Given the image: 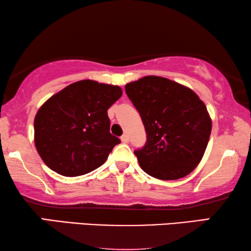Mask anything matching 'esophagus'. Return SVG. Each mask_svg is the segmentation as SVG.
<instances>
[{
  "label": "esophagus",
  "mask_w": 251,
  "mask_h": 251,
  "mask_svg": "<svg viewBox=\"0 0 251 251\" xmlns=\"http://www.w3.org/2000/svg\"><path fill=\"white\" fill-rule=\"evenodd\" d=\"M121 140L123 143H128V136H127V134L123 135V136L121 137Z\"/></svg>",
  "instance_id": "esophagus-1"
}]
</instances>
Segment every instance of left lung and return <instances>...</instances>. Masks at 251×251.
I'll return each mask as SVG.
<instances>
[{
  "label": "left lung",
  "instance_id": "left-lung-1",
  "mask_svg": "<svg viewBox=\"0 0 251 251\" xmlns=\"http://www.w3.org/2000/svg\"><path fill=\"white\" fill-rule=\"evenodd\" d=\"M125 90L145 127V145L134 152L143 171L168 181L190 174L211 134L204 102L192 89L157 75L127 83Z\"/></svg>",
  "mask_w": 251,
  "mask_h": 251
}]
</instances>
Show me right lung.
<instances>
[{"label": "right lung", "mask_w": 251, "mask_h": 251, "mask_svg": "<svg viewBox=\"0 0 251 251\" xmlns=\"http://www.w3.org/2000/svg\"><path fill=\"white\" fill-rule=\"evenodd\" d=\"M122 94L121 87L87 79L48 99L34 118V144L48 168L79 176L104 164L121 143L109 132L107 110Z\"/></svg>", "instance_id": "add662e5"}]
</instances>
